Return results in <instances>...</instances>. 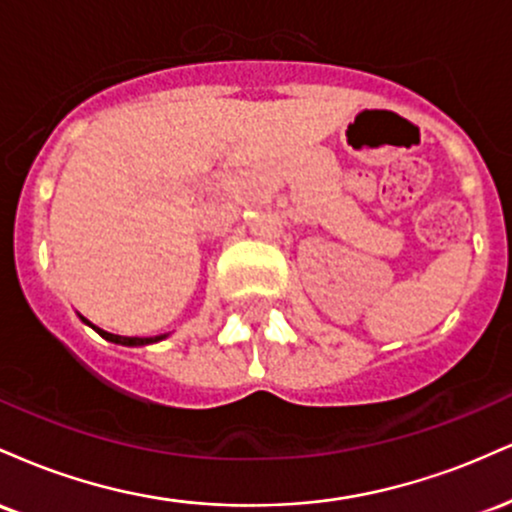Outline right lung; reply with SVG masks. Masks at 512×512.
I'll return each mask as SVG.
<instances>
[{
    "label": "right lung",
    "instance_id": "obj_1",
    "mask_svg": "<svg viewBox=\"0 0 512 512\" xmlns=\"http://www.w3.org/2000/svg\"><path fill=\"white\" fill-rule=\"evenodd\" d=\"M79 317H81V322H84V325L91 327V330H96L98 334H101L103 339H108V342H113V344H122V346H146V344L161 342V339L168 337V334H158V337H122V334H110V332L101 330V327H96V325H93V322H88L84 315H79Z\"/></svg>",
    "mask_w": 512,
    "mask_h": 512
}]
</instances>
